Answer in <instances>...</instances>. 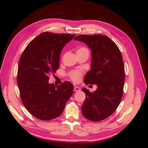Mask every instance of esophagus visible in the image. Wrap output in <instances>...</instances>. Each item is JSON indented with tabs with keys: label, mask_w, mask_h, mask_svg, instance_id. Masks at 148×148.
<instances>
[{
	"label": "esophagus",
	"mask_w": 148,
	"mask_h": 148,
	"mask_svg": "<svg viewBox=\"0 0 148 148\" xmlns=\"http://www.w3.org/2000/svg\"><path fill=\"white\" fill-rule=\"evenodd\" d=\"M74 91H80V88L78 86H75L74 87Z\"/></svg>",
	"instance_id": "34e87169"
}]
</instances>
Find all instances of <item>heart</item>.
Segmentation results:
<instances>
[{
  "label": "heart",
  "instance_id": "heart-1",
  "mask_svg": "<svg viewBox=\"0 0 148 148\" xmlns=\"http://www.w3.org/2000/svg\"><path fill=\"white\" fill-rule=\"evenodd\" d=\"M83 51H88L87 48L86 47H81L78 49L77 52H83ZM82 75V72L79 70H74L70 73V77L71 79H73L75 82H78L80 78H81Z\"/></svg>",
  "mask_w": 148,
  "mask_h": 148
}]
</instances>
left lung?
<instances>
[{
    "instance_id": "left-lung-1",
    "label": "left lung",
    "mask_w": 148,
    "mask_h": 148,
    "mask_svg": "<svg viewBox=\"0 0 148 148\" xmlns=\"http://www.w3.org/2000/svg\"><path fill=\"white\" fill-rule=\"evenodd\" d=\"M74 40L83 42L91 50V69L85 75L84 83L97 86L92 92L82 88L86 95L82 114L89 120L99 122L112 114L122 100L125 82L122 56L107 36L82 34Z\"/></svg>"
}]
</instances>
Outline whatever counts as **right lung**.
<instances>
[{
	"instance_id": "obj_1",
	"label": "right lung",
	"mask_w": 148,
	"mask_h": 148,
	"mask_svg": "<svg viewBox=\"0 0 148 148\" xmlns=\"http://www.w3.org/2000/svg\"><path fill=\"white\" fill-rule=\"evenodd\" d=\"M75 34L41 33L31 41L18 63L17 83L22 102L34 117L50 120L62 114L73 92V85L65 82L49 84V75L59 67L62 49Z\"/></svg>"
}]
</instances>
